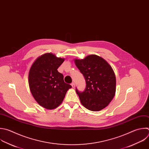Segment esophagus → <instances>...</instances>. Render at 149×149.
<instances>
[{
  "instance_id": "1",
  "label": "esophagus",
  "mask_w": 149,
  "mask_h": 149,
  "mask_svg": "<svg viewBox=\"0 0 149 149\" xmlns=\"http://www.w3.org/2000/svg\"><path fill=\"white\" fill-rule=\"evenodd\" d=\"M71 86H72V88H74V87H75V83H74V82H72V83H71Z\"/></svg>"
}]
</instances>
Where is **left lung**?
<instances>
[{
  "mask_svg": "<svg viewBox=\"0 0 149 149\" xmlns=\"http://www.w3.org/2000/svg\"><path fill=\"white\" fill-rule=\"evenodd\" d=\"M75 64L86 81L84 91L76 88L82 105L92 111H100L112 101L116 92V77L111 66L102 57L90 55Z\"/></svg>",
  "mask_w": 149,
  "mask_h": 149,
  "instance_id": "1",
  "label": "left lung"
}]
</instances>
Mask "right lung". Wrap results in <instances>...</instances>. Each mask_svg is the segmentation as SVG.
Returning a JSON list of instances; mask_svg holds the SVG:
<instances>
[{
  "label": "right lung",
  "instance_id": "1",
  "mask_svg": "<svg viewBox=\"0 0 149 149\" xmlns=\"http://www.w3.org/2000/svg\"><path fill=\"white\" fill-rule=\"evenodd\" d=\"M64 60L52 53H46L37 58L30 69V90L37 102L45 109L58 107L72 87L65 83L63 75L57 70Z\"/></svg>",
  "mask_w": 149,
  "mask_h": 149
}]
</instances>
